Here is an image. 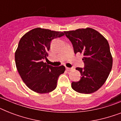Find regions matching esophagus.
I'll use <instances>...</instances> for the list:
<instances>
[{
	"mask_svg": "<svg viewBox=\"0 0 121 121\" xmlns=\"http://www.w3.org/2000/svg\"><path fill=\"white\" fill-rule=\"evenodd\" d=\"M66 70H67V71H68V72H70V71L72 70V68H68V67H66Z\"/></svg>",
	"mask_w": 121,
	"mask_h": 121,
	"instance_id": "34e87169",
	"label": "esophagus"
}]
</instances>
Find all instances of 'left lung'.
I'll return each mask as SVG.
<instances>
[{"label":"left lung","instance_id":"8db88e82","mask_svg":"<svg viewBox=\"0 0 121 121\" xmlns=\"http://www.w3.org/2000/svg\"><path fill=\"white\" fill-rule=\"evenodd\" d=\"M64 33L72 42L75 53L83 55L84 68H76L82 77L72 83V88L80 94L96 92L104 84L112 67L109 43L100 33L90 27Z\"/></svg>","mask_w":121,"mask_h":121}]
</instances>
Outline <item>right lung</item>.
I'll return each mask as SVG.
<instances>
[{
    "mask_svg": "<svg viewBox=\"0 0 121 121\" xmlns=\"http://www.w3.org/2000/svg\"><path fill=\"white\" fill-rule=\"evenodd\" d=\"M61 31L37 27L27 32L19 41L15 53L17 70L29 88L39 94L52 92L57 86L63 65L55 67L44 63L48 56L52 39L64 36Z\"/></svg>",
    "mask_w": 121,
    "mask_h": 121,
    "instance_id": "add662e5",
    "label": "right lung"
}]
</instances>
